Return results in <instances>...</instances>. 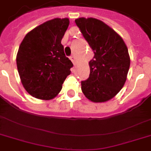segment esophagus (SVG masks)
Here are the masks:
<instances>
[{
    "label": "esophagus",
    "instance_id": "1",
    "mask_svg": "<svg viewBox=\"0 0 151 151\" xmlns=\"http://www.w3.org/2000/svg\"><path fill=\"white\" fill-rule=\"evenodd\" d=\"M70 60L73 63V65H76V61H77V60H76L75 56H74V55H71V56L70 57Z\"/></svg>",
    "mask_w": 151,
    "mask_h": 151
}]
</instances>
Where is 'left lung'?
Returning a JSON list of instances; mask_svg holds the SVG:
<instances>
[{"label":"left lung","mask_w":151,"mask_h":151,"mask_svg":"<svg viewBox=\"0 0 151 151\" xmlns=\"http://www.w3.org/2000/svg\"><path fill=\"white\" fill-rule=\"evenodd\" d=\"M75 22L94 52L89 78L81 81V90L94 103L110 100L126 81L130 66L128 48L121 36L100 20L79 18Z\"/></svg>","instance_id":"1"}]
</instances>
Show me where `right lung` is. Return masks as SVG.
Here are the masks:
<instances>
[{
  "instance_id": "add662e5",
  "label": "right lung",
  "mask_w": 151,
  "mask_h": 151,
  "mask_svg": "<svg viewBox=\"0 0 151 151\" xmlns=\"http://www.w3.org/2000/svg\"><path fill=\"white\" fill-rule=\"evenodd\" d=\"M69 19H53L25 36L20 44L16 64L25 89L37 99L49 100L61 91L73 63L65 55L63 37Z\"/></svg>"
}]
</instances>
